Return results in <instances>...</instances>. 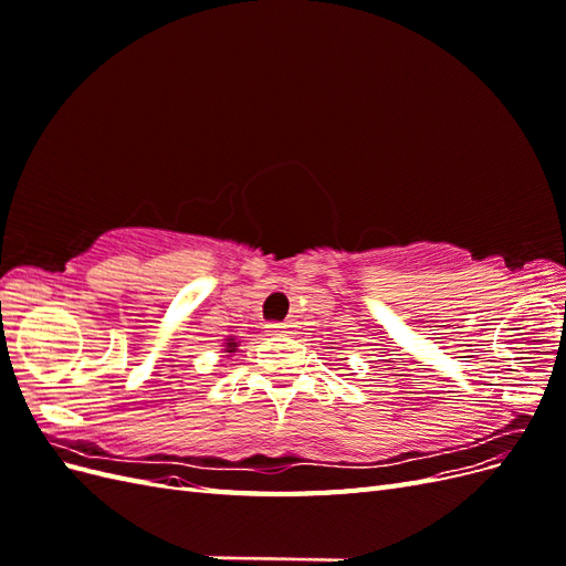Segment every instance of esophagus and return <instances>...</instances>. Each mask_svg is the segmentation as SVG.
I'll use <instances>...</instances> for the list:
<instances>
[{
	"label": "esophagus",
	"instance_id": "34e87169",
	"mask_svg": "<svg viewBox=\"0 0 566 566\" xmlns=\"http://www.w3.org/2000/svg\"><path fill=\"white\" fill-rule=\"evenodd\" d=\"M295 328L297 325L293 321H283V323H271L269 333L271 335H290V333H295Z\"/></svg>",
	"mask_w": 566,
	"mask_h": 566
}]
</instances>
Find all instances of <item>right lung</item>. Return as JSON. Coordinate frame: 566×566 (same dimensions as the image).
<instances>
[{"instance_id":"obj_1","label":"right lung","mask_w":566,"mask_h":566,"mask_svg":"<svg viewBox=\"0 0 566 566\" xmlns=\"http://www.w3.org/2000/svg\"><path fill=\"white\" fill-rule=\"evenodd\" d=\"M224 345H227V349H224V352H229V354H231V352H235V347H238V342H233V337H229V339L224 342Z\"/></svg>"}]
</instances>
